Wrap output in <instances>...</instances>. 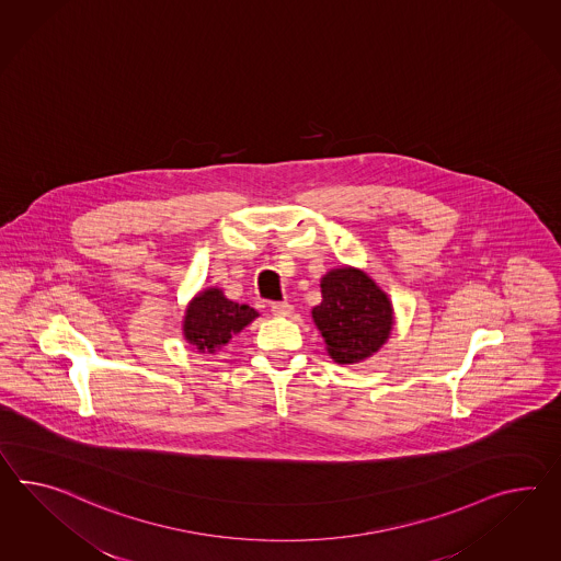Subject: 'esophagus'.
<instances>
[{
    "label": "esophagus",
    "mask_w": 561,
    "mask_h": 561,
    "mask_svg": "<svg viewBox=\"0 0 561 561\" xmlns=\"http://www.w3.org/2000/svg\"><path fill=\"white\" fill-rule=\"evenodd\" d=\"M271 311L276 317H288L293 316V305L290 302H273L271 305Z\"/></svg>",
    "instance_id": "obj_1"
}]
</instances>
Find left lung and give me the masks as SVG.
<instances>
[{"label": "left lung", "instance_id": "obj_1", "mask_svg": "<svg viewBox=\"0 0 561 561\" xmlns=\"http://www.w3.org/2000/svg\"><path fill=\"white\" fill-rule=\"evenodd\" d=\"M323 301L313 313L328 354L337 364H354L376 354L392 331V302L359 268H333L321 280Z\"/></svg>", "mask_w": 561, "mask_h": 561}]
</instances>
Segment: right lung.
Segmentation results:
<instances>
[{
	"label": "right lung",
	"mask_w": 561,
	"mask_h": 561,
	"mask_svg": "<svg viewBox=\"0 0 561 561\" xmlns=\"http://www.w3.org/2000/svg\"><path fill=\"white\" fill-rule=\"evenodd\" d=\"M259 317L250 305L226 299L221 288H205L188 302L183 335L197 352L214 354Z\"/></svg>",
	"instance_id": "right-lung-1"
}]
</instances>
